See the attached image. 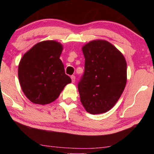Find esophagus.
<instances>
[{
	"instance_id": "obj_1",
	"label": "esophagus",
	"mask_w": 154,
	"mask_h": 154,
	"mask_svg": "<svg viewBox=\"0 0 154 154\" xmlns=\"http://www.w3.org/2000/svg\"><path fill=\"white\" fill-rule=\"evenodd\" d=\"M71 81H72V83H74L75 81V75H71Z\"/></svg>"
}]
</instances>
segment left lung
Masks as SVG:
<instances>
[{
	"label": "left lung",
	"instance_id": "8db88e82",
	"mask_svg": "<svg viewBox=\"0 0 154 154\" xmlns=\"http://www.w3.org/2000/svg\"><path fill=\"white\" fill-rule=\"evenodd\" d=\"M85 72L78 88L86 111L100 114L110 110L121 97L127 83L123 54L105 40H94L82 47Z\"/></svg>",
	"mask_w": 154,
	"mask_h": 154
}]
</instances>
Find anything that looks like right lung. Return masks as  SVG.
Segmentation results:
<instances>
[{
  "instance_id": "obj_1",
  "label": "right lung",
  "mask_w": 154,
  "mask_h": 154,
  "mask_svg": "<svg viewBox=\"0 0 154 154\" xmlns=\"http://www.w3.org/2000/svg\"><path fill=\"white\" fill-rule=\"evenodd\" d=\"M62 50L59 42L44 41L33 45L21 59L19 81L25 96L33 104L54 102L71 82L60 59Z\"/></svg>"
}]
</instances>
